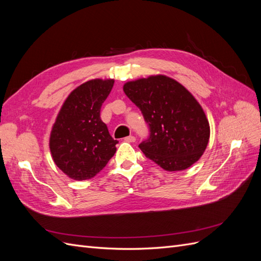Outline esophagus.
<instances>
[{
  "instance_id": "34e87169",
  "label": "esophagus",
  "mask_w": 261,
  "mask_h": 261,
  "mask_svg": "<svg viewBox=\"0 0 261 261\" xmlns=\"http://www.w3.org/2000/svg\"><path fill=\"white\" fill-rule=\"evenodd\" d=\"M125 141H127V143H135V140H136V138L134 137V136H128V137H125V139H124Z\"/></svg>"
}]
</instances>
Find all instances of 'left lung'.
Segmentation results:
<instances>
[{
	"label": "left lung",
	"mask_w": 261,
	"mask_h": 261,
	"mask_svg": "<svg viewBox=\"0 0 261 261\" xmlns=\"http://www.w3.org/2000/svg\"><path fill=\"white\" fill-rule=\"evenodd\" d=\"M123 90L149 125L150 137L139 145L147 158L169 172L186 170L200 159L210 125L183 85L165 75H151L125 83Z\"/></svg>",
	"instance_id": "left-lung-1"
}]
</instances>
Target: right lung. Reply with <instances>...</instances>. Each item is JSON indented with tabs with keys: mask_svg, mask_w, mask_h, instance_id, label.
Returning <instances> with one entry per match:
<instances>
[{
	"mask_svg": "<svg viewBox=\"0 0 261 261\" xmlns=\"http://www.w3.org/2000/svg\"><path fill=\"white\" fill-rule=\"evenodd\" d=\"M114 80H91L78 86L63 103L50 134V151L57 167L75 180L90 179L103 169L116 151L101 106Z\"/></svg>",
	"mask_w": 261,
	"mask_h": 261,
	"instance_id": "obj_1",
	"label": "right lung"
}]
</instances>
